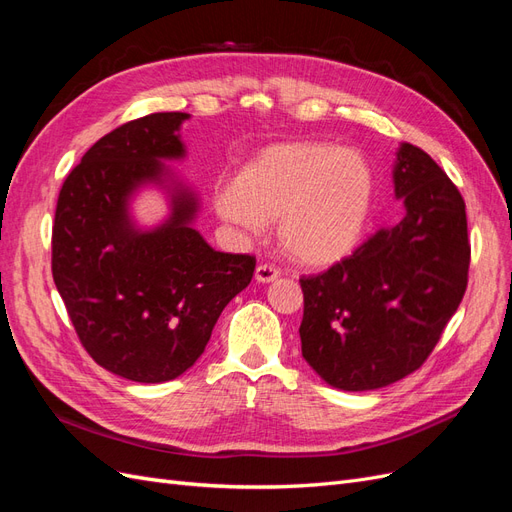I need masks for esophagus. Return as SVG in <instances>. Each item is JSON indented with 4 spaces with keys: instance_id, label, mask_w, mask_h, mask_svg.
Segmentation results:
<instances>
[{
    "instance_id": "esophagus-1",
    "label": "esophagus",
    "mask_w": 512,
    "mask_h": 512,
    "mask_svg": "<svg viewBox=\"0 0 512 512\" xmlns=\"http://www.w3.org/2000/svg\"><path fill=\"white\" fill-rule=\"evenodd\" d=\"M254 277L258 284H271L277 280V277H280V271H277L273 265H258Z\"/></svg>"
}]
</instances>
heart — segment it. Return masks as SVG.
I'll use <instances>...</instances> for the list:
<instances>
[{"label":"heart","instance_id":"1","mask_svg":"<svg viewBox=\"0 0 512 512\" xmlns=\"http://www.w3.org/2000/svg\"><path fill=\"white\" fill-rule=\"evenodd\" d=\"M376 200L374 166L359 149L288 141L260 149L215 192L218 218L260 235L277 220V243L305 267H331L363 241Z\"/></svg>","mask_w":512,"mask_h":512}]
</instances>
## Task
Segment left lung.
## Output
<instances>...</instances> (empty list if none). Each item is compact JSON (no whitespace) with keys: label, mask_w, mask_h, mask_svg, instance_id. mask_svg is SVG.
<instances>
[{"label":"left lung","mask_w":512,"mask_h":512,"mask_svg":"<svg viewBox=\"0 0 512 512\" xmlns=\"http://www.w3.org/2000/svg\"><path fill=\"white\" fill-rule=\"evenodd\" d=\"M404 220L327 273L303 277L301 352L339 391H374L425 363L468 286L466 203L423 149L393 164Z\"/></svg>","instance_id":"1"}]
</instances>
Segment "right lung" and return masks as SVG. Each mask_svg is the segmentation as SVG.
Instances as JSON below:
<instances>
[{"label": "right lung", "mask_w": 512, "mask_h": 512, "mask_svg": "<svg viewBox=\"0 0 512 512\" xmlns=\"http://www.w3.org/2000/svg\"><path fill=\"white\" fill-rule=\"evenodd\" d=\"M188 119L153 113L102 136L57 200L55 286L91 359L132 382L188 371L256 267L252 256L215 252L194 228L200 194L166 164L188 156ZM145 189L167 200V215L151 227L133 215Z\"/></svg>", "instance_id": "right-lung-1"}]
</instances>
